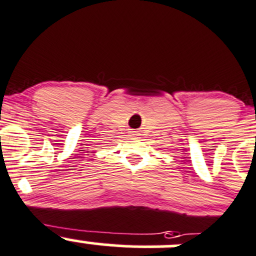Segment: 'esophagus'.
<instances>
[{"label": "esophagus", "mask_w": 256, "mask_h": 256, "mask_svg": "<svg viewBox=\"0 0 256 256\" xmlns=\"http://www.w3.org/2000/svg\"><path fill=\"white\" fill-rule=\"evenodd\" d=\"M132 135H138V134H136L135 131H132Z\"/></svg>", "instance_id": "34e87169"}]
</instances>
